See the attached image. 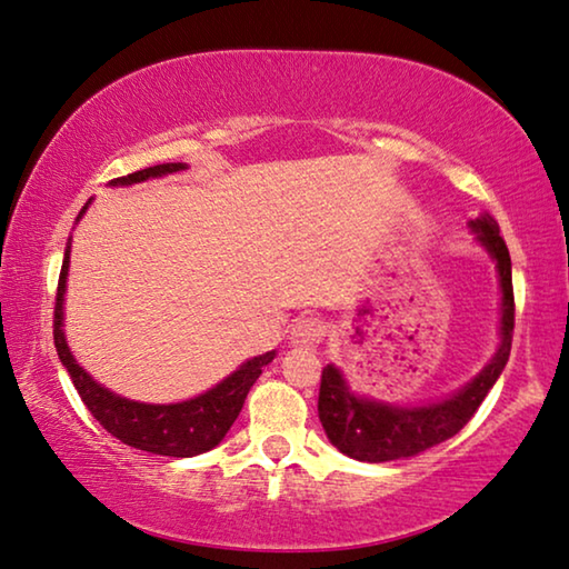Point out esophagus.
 <instances>
[{
    "mask_svg": "<svg viewBox=\"0 0 569 569\" xmlns=\"http://www.w3.org/2000/svg\"><path fill=\"white\" fill-rule=\"evenodd\" d=\"M325 338V322L318 318L295 320L290 330V340L297 348H315Z\"/></svg>",
    "mask_w": 569,
    "mask_h": 569,
    "instance_id": "1",
    "label": "esophagus"
}]
</instances>
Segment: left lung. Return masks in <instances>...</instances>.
Listing matches in <instances>:
<instances>
[{
  "mask_svg": "<svg viewBox=\"0 0 569 569\" xmlns=\"http://www.w3.org/2000/svg\"><path fill=\"white\" fill-rule=\"evenodd\" d=\"M471 229L481 247L489 251L499 269L501 284V346L471 383L456 390L451 398L439 403L400 408L378 400L360 398L348 388L342 372L335 366L322 368L318 413L330 443L350 459L380 463L408 459L431 446L451 439L471 421L481 400L505 370L515 332V290H511V259L499 223L491 213H481L471 221Z\"/></svg>",
  "mask_w": 569,
  "mask_h": 569,
  "instance_id": "left-lung-1",
  "label": "left lung"
}]
</instances>
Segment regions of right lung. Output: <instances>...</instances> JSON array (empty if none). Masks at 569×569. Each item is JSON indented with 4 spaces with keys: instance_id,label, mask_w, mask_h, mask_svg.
Here are the masks:
<instances>
[{
    "instance_id": "right-lung-1",
    "label": "right lung",
    "mask_w": 569,
    "mask_h": 569,
    "mask_svg": "<svg viewBox=\"0 0 569 569\" xmlns=\"http://www.w3.org/2000/svg\"><path fill=\"white\" fill-rule=\"evenodd\" d=\"M186 163H158L151 169L120 176L110 183L113 186H128L146 179H156V176L183 171ZM90 203V201H88ZM86 207L80 209L78 219L86 213ZM68 267H70V241L64 249L62 269H60V282L58 295H54V348H58L60 362L68 368L72 386L78 388L82 403L88 406V411L96 416V421L106 428L108 433H113L118 441H123L133 449H141L148 453H161V456H176V459H189V456H199L203 451H211L217 446L231 423L237 421V416L244 406V398L249 388L254 386V380L262 376V368L274 360V350L264 352V356L247 360L244 366H239L229 378H223L219 386H213L207 393H201L183 403H169V406H156V403H138V400H128L123 396L110 393L106 386H100L92 380L86 370L78 366V360L72 358L62 332V300H64V282H68Z\"/></svg>"
}]
</instances>
